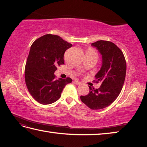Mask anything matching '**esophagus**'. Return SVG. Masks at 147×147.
Returning <instances> with one entry per match:
<instances>
[{
    "label": "esophagus",
    "instance_id": "34e87169",
    "mask_svg": "<svg viewBox=\"0 0 147 147\" xmlns=\"http://www.w3.org/2000/svg\"><path fill=\"white\" fill-rule=\"evenodd\" d=\"M74 83L76 84V85H81V84H82V82H79V81H78V80H74Z\"/></svg>",
    "mask_w": 147,
    "mask_h": 147
}]
</instances>
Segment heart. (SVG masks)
<instances>
[{
  "label": "heart",
  "mask_w": 147,
  "mask_h": 147,
  "mask_svg": "<svg viewBox=\"0 0 147 147\" xmlns=\"http://www.w3.org/2000/svg\"><path fill=\"white\" fill-rule=\"evenodd\" d=\"M90 52H91V53H92V54H95V53H94V52H93V51H89Z\"/></svg>",
  "instance_id": "1"
}]
</instances>
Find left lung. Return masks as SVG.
I'll return each instance as SVG.
<instances>
[{
    "label": "left lung",
    "instance_id": "8db88e82",
    "mask_svg": "<svg viewBox=\"0 0 147 147\" xmlns=\"http://www.w3.org/2000/svg\"><path fill=\"white\" fill-rule=\"evenodd\" d=\"M92 45L102 55V67L95 81L102 85L98 89L89 86L88 94L80 98L90 109L98 110L108 107L119 95L125 80L126 62L123 52L114 43L99 40Z\"/></svg>",
    "mask_w": 147,
    "mask_h": 147
}]
</instances>
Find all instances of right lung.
<instances>
[{
    "label": "right lung",
    "instance_id": "obj_1",
    "mask_svg": "<svg viewBox=\"0 0 147 147\" xmlns=\"http://www.w3.org/2000/svg\"><path fill=\"white\" fill-rule=\"evenodd\" d=\"M72 44L59 36L47 34L36 39L31 46L24 77L30 93L43 105L56 102L65 86L72 79H55L57 67L64 64V54Z\"/></svg>",
    "mask_w": 147,
    "mask_h": 147
}]
</instances>
